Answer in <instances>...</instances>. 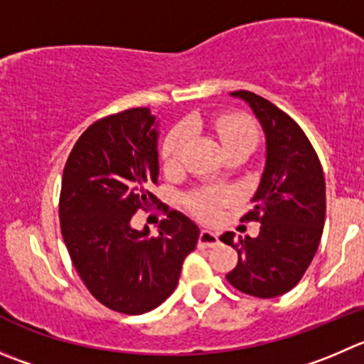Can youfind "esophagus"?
I'll use <instances>...</instances> for the list:
<instances>
[{"label":"esophagus","instance_id":"1","mask_svg":"<svg viewBox=\"0 0 364 364\" xmlns=\"http://www.w3.org/2000/svg\"><path fill=\"white\" fill-rule=\"evenodd\" d=\"M218 243H220V240H218V234H214V232H210V230L200 232L198 245L202 248H213V247H216Z\"/></svg>","mask_w":364,"mask_h":364}]
</instances>
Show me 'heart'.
I'll use <instances>...</instances> for the list:
<instances>
[{
  "label": "heart",
  "instance_id": "heart-1",
  "mask_svg": "<svg viewBox=\"0 0 364 364\" xmlns=\"http://www.w3.org/2000/svg\"><path fill=\"white\" fill-rule=\"evenodd\" d=\"M216 130L220 136L221 143L225 146L236 143H255V128L247 117L241 116H221L216 119ZM189 137L188 124H178L173 128L169 136L166 137L164 144H162V159L166 164H175L178 162L180 155H182V148H184L186 141ZM218 198L213 193H203V195L196 196L195 209L202 214L203 218H214L218 209Z\"/></svg>",
  "mask_w": 364,
  "mask_h": 364
}]
</instances>
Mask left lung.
<instances>
[{"mask_svg": "<svg viewBox=\"0 0 364 364\" xmlns=\"http://www.w3.org/2000/svg\"><path fill=\"white\" fill-rule=\"evenodd\" d=\"M254 110L266 136V164L255 191L254 209L241 220L259 221L257 237H220L237 252L227 280L257 299L293 289L309 268L325 223V176L320 159L295 119L262 96L230 92Z\"/></svg>", "mask_w": 364, "mask_h": 364, "instance_id": "8db88e82", "label": "left lung"}]
</instances>
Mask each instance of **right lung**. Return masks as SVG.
I'll return each instance as SVG.
<instances>
[{"label": "right lung", "mask_w": 364, "mask_h": 364, "mask_svg": "<svg viewBox=\"0 0 364 364\" xmlns=\"http://www.w3.org/2000/svg\"><path fill=\"white\" fill-rule=\"evenodd\" d=\"M157 121L150 109L98 119L78 137L62 175L60 230L85 288L109 309L143 314L161 306L178 284L182 262L200 230L169 210L159 225L136 230L137 210L157 203Z\"/></svg>", "instance_id": "add662e5"}]
</instances>
